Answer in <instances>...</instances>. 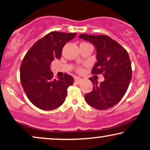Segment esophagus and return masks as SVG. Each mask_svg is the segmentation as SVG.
<instances>
[{"instance_id":"obj_1","label":"esophagus","mask_w":150,"mask_h":150,"mask_svg":"<svg viewBox=\"0 0 150 150\" xmlns=\"http://www.w3.org/2000/svg\"><path fill=\"white\" fill-rule=\"evenodd\" d=\"M81 78L78 77H75V81L77 82V83H79V82L81 81Z\"/></svg>"}]
</instances>
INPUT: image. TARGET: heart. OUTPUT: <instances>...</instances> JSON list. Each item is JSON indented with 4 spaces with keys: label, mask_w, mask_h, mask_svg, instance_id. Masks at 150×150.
<instances>
[{
    "label": "heart",
    "mask_w": 150,
    "mask_h": 150,
    "mask_svg": "<svg viewBox=\"0 0 150 150\" xmlns=\"http://www.w3.org/2000/svg\"><path fill=\"white\" fill-rule=\"evenodd\" d=\"M78 71H81V68L78 69Z\"/></svg>",
    "instance_id": "heart-1"
}]
</instances>
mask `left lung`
Here are the masks:
<instances>
[{
    "label": "left lung",
    "instance_id": "8db88e82",
    "mask_svg": "<svg viewBox=\"0 0 150 150\" xmlns=\"http://www.w3.org/2000/svg\"><path fill=\"white\" fill-rule=\"evenodd\" d=\"M79 38L95 47L97 62L92 73H103L105 78L100 83L89 78L93 90L85 95L86 103L98 110L111 108L124 96L131 80V62L128 52L108 36L82 34Z\"/></svg>",
    "mask_w": 150,
    "mask_h": 150
}]
</instances>
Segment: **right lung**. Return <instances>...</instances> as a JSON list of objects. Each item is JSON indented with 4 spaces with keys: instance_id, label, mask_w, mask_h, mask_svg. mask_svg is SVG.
<instances>
[{
    "instance_id": "1",
    "label": "right lung",
    "mask_w": 150,
    "mask_h": 150,
    "mask_svg": "<svg viewBox=\"0 0 150 150\" xmlns=\"http://www.w3.org/2000/svg\"><path fill=\"white\" fill-rule=\"evenodd\" d=\"M77 34L52 32L37 41L23 59L20 67V81L27 97L38 108L51 111L64 102L67 88L74 79L65 73L54 79L51 62L60 59L62 48Z\"/></svg>"
}]
</instances>
